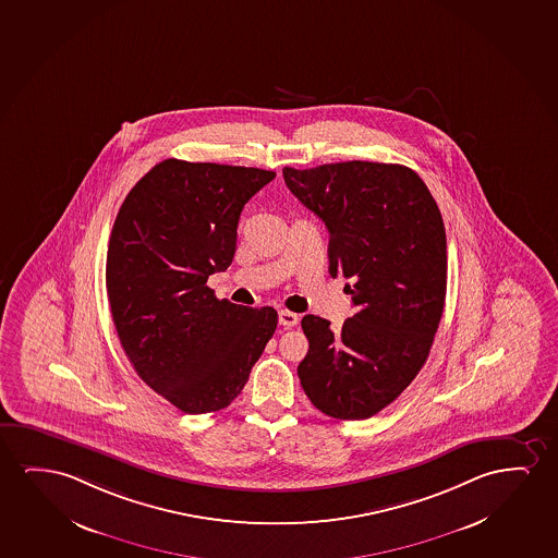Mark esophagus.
Returning a JSON list of instances; mask_svg holds the SVG:
<instances>
[{
	"label": "esophagus",
	"instance_id": "34e87169",
	"mask_svg": "<svg viewBox=\"0 0 558 558\" xmlns=\"http://www.w3.org/2000/svg\"><path fill=\"white\" fill-rule=\"evenodd\" d=\"M299 322V315L292 314L289 310H281V312H279V323H281L283 327H289V329H291V327H296Z\"/></svg>",
	"mask_w": 558,
	"mask_h": 558
}]
</instances>
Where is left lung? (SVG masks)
<instances>
[{
    "label": "left lung",
    "instance_id": "obj_1",
    "mask_svg": "<svg viewBox=\"0 0 558 558\" xmlns=\"http://www.w3.org/2000/svg\"><path fill=\"white\" fill-rule=\"evenodd\" d=\"M292 195L329 229V274L352 284L342 329L306 315L300 385L325 415L360 421L390 405L423 369L448 287L440 208L411 168L337 162L283 168Z\"/></svg>",
    "mask_w": 558,
    "mask_h": 558
}]
</instances>
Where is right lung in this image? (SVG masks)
I'll use <instances>...</instances> for the list:
<instances>
[{"instance_id": "1", "label": "right lung", "mask_w": 558, "mask_h": 558, "mask_svg": "<svg viewBox=\"0 0 558 558\" xmlns=\"http://www.w3.org/2000/svg\"><path fill=\"white\" fill-rule=\"evenodd\" d=\"M275 172L168 158L118 210L107 294L120 344L155 392L189 413L228 408L277 329L274 307L218 300L244 205Z\"/></svg>"}]
</instances>
